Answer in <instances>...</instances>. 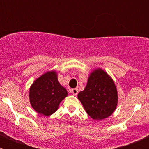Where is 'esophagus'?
<instances>
[{
  "label": "esophagus",
  "instance_id": "1",
  "mask_svg": "<svg viewBox=\"0 0 149 149\" xmlns=\"http://www.w3.org/2000/svg\"><path fill=\"white\" fill-rule=\"evenodd\" d=\"M70 93H72L74 95H77L78 93V89H70Z\"/></svg>",
  "mask_w": 149,
  "mask_h": 149
}]
</instances>
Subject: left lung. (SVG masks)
<instances>
[{
	"instance_id": "left-lung-1",
	"label": "left lung",
	"mask_w": 149,
	"mask_h": 149,
	"mask_svg": "<svg viewBox=\"0 0 149 149\" xmlns=\"http://www.w3.org/2000/svg\"><path fill=\"white\" fill-rule=\"evenodd\" d=\"M77 98L94 120H102L111 116L118 104V93L113 80L100 68L91 72L86 87L77 94Z\"/></svg>"
}]
</instances>
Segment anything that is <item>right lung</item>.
I'll return each instance as SVG.
<instances>
[{"label": "right lung", "mask_w": 149, "mask_h": 149, "mask_svg": "<svg viewBox=\"0 0 149 149\" xmlns=\"http://www.w3.org/2000/svg\"><path fill=\"white\" fill-rule=\"evenodd\" d=\"M67 95V90L59 83L54 70L48 71L38 77L29 90V99L33 110L45 116L55 113Z\"/></svg>", "instance_id": "right-lung-1"}]
</instances>
